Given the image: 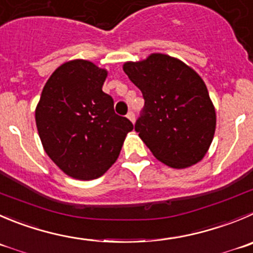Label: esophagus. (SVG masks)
I'll return each mask as SVG.
<instances>
[{
	"instance_id": "1",
	"label": "esophagus",
	"mask_w": 253,
	"mask_h": 253,
	"mask_svg": "<svg viewBox=\"0 0 253 253\" xmlns=\"http://www.w3.org/2000/svg\"><path fill=\"white\" fill-rule=\"evenodd\" d=\"M126 118H128V119L130 120L131 123L135 122V114H134L133 110H129V113H128V114H126Z\"/></svg>"
}]
</instances>
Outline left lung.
I'll return each mask as SVG.
<instances>
[{
	"label": "left lung",
	"mask_w": 253,
	"mask_h": 253,
	"mask_svg": "<svg viewBox=\"0 0 253 253\" xmlns=\"http://www.w3.org/2000/svg\"><path fill=\"white\" fill-rule=\"evenodd\" d=\"M145 100L135 123L141 140L161 163L185 169L212 143L216 113L201 77L174 57L153 53L123 66Z\"/></svg>",
	"instance_id": "obj_1"
}]
</instances>
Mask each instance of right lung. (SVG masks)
I'll use <instances>...</instances> for the list:
<instances>
[{"label": "right lung", "mask_w": 253, "mask_h": 253, "mask_svg": "<svg viewBox=\"0 0 253 253\" xmlns=\"http://www.w3.org/2000/svg\"><path fill=\"white\" fill-rule=\"evenodd\" d=\"M108 72L84 59L53 72L36 108V124L47 155L68 176H102L119 156L134 125L115 114L114 100L102 90Z\"/></svg>", "instance_id": "obj_1"}]
</instances>
